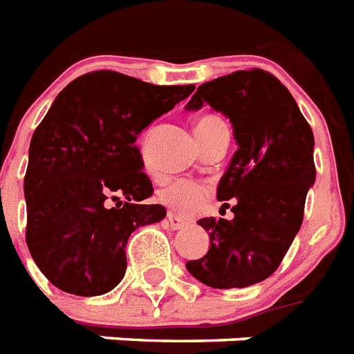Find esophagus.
<instances>
[{
    "label": "esophagus",
    "instance_id": "esophagus-1",
    "mask_svg": "<svg viewBox=\"0 0 354 354\" xmlns=\"http://www.w3.org/2000/svg\"><path fill=\"white\" fill-rule=\"evenodd\" d=\"M167 224H169V227L171 230H183V227H187L188 222L187 220H183L180 216H177V214H174V212H167Z\"/></svg>",
    "mask_w": 354,
    "mask_h": 354
}]
</instances>
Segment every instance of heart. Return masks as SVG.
Wrapping results in <instances>:
<instances>
[{
	"instance_id": "obj_1",
	"label": "heart",
	"mask_w": 354,
	"mask_h": 354,
	"mask_svg": "<svg viewBox=\"0 0 354 354\" xmlns=\"http://www.w3.org/2000/svg\"><path fill=\"white\" fill-rule=\"evenodd\" d=\"M220 124H224L220 117L214 115V113H203L196 119V134H198V138L205 136ZM205 196L207 188L199 183H194V180H175V183H169L164 188H160V192H158V199L164 205L177 212H183V214L198 209L203 203Z\"/></svg>"
}]
</instances>
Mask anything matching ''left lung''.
<instances>
[{
  "mask_svg": "<svg viewBox=\"0 0 354 354\" xmlns=\"http://www.w3.org/2000/svg\"><path fill=\"white\" fill-rule=\"evenodd\" d=\"M209 104L230 117L239 149L218 185L233 218H201L211 246L188 272L209 288H248L280 267L299 233L315 180L313 132L288 87L263 68L205 82L188 110ZM222 207V209H224Z\"/></svg>",
  "mask_w": 354,
  "mask_h": 354,
  "instance_id": "1",
  "label": "left lung"
}]
</instances>
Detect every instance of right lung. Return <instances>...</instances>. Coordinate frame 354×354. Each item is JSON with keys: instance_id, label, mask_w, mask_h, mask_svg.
<instances>
[{"instance_id": "1", "label": "right lung", "mask_w": 354, "mask_h": 354, "mask_svg": "<svg viewBox=\"0 0 354 354\" xmlns=\"http://www.w3.org/2000/svg\"><path fill=\"white\" fill-rule=\"evenodd\" d=\"M194 89L95 71L57 95L33 132L24 179L26 243L55 288L95 297L123 280L130 233L166 216L162 205L140 203L153 183L138 134Z\"/></svg>"}]
</instances>
